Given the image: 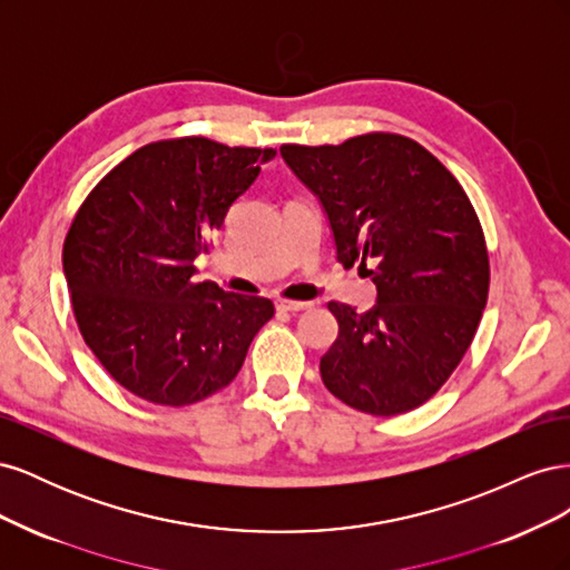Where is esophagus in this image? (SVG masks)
<instances>
[{"label": "esophagus", "mask_w": 570, "mask_h": 570, "mask_svg": "<svg viewBox=\"0 0 570 570\" xmlns=\"http://www.w3.org/2000/svg\"><path fill=\"white\" fill-rule=\"evenodd\" d=\"M275 306H278V312H306V308H312V304L308 302H289V299H278L275 302Z\"/></svg>", "instance_id": "obj_1"}]
</instances>
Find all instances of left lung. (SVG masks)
I'll use <instances>...</instances> for the list:
<instances>
[{
    "label": "left lung",
    "mask_w": 570,
    "mask_h": 570,
    "mask_svg": "<svg viewBox=\"0 0 570 570\" xmlns=\"http://www.w3.org/2000/svg\"><path fill=\"white\" fill-rule=\"evenodd\" d=\"M281 157L318 197L337 262L358 264L377 289L364 314L327 304L340 331L321 356L323 385L371 416L421 406L459 366L488 304V247L471 199L404 135L283 145Z\"/></svg>",
    "instance_id": "left-lung-1"
}]
</instances>
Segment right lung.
<instances>
[{
    "mask_svg": "<svg viewBox=\"0 0 570 570\" xmlns=\"http://www.w3.org/2000/svg\"><path fill=\"white\" fill-rule=\"evenodd\" d=\"M275 149L206 137L145 145L99 180L63 243V275L85 344L118 385L187 406L233 383L266 297L195 283V258Z\"/></svg>",
    "mask_w": 570,
    "mask_h": 570,
    "instance_id": "right-lung-1",
    "label": "right lung"
}]
</instances>
